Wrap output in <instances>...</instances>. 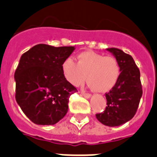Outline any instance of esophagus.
Masks as SVG:
<instances>
[{
    "label": "esophagus",
    "instance_id": "obj_1",
    "mask_svg": "<svg viewBox=\"0 0 157 157\" xmlns=\"http://www.w3.org/2000/svg\"><path fill=\"white\" fill-rule=\"evenodd\" d=\"M81 94L82 96H84L85 98H87V99H89V98L91 97V94H89V93H86V92L85 91H81Z\"/></svg>",
    "mask_w": 157,
    "mask_h": 157
}]
</instances>
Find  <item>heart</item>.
I'll return each mask as SVG.
<instances>
[{
	"label": "heart",
	"mask_w": 157,
	"mask_h": 157,
	"mask_svg": "<svg viewBox=\"0 0 157 157\" xmlns=\"http://www.w3.org/2000/svg\"><path fill=\"white\" fill-rule=\"evenodd\" d=\"M77 62L68 57L62 63L64 78L73 86H80L86 81L94 91H109L120 77L121 67L117 58L93 51H85L76 57Z\"/></svg>",
	"instance_id": "1"
}]
</instances>
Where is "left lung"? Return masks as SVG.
Here are the masks:
<instances>
[{
	"label": "left lung",
	"mask_w": 157,
	"mask_h": 157,
	"mask_svg": "<svg viewBox=\"0 0 157 157\" xmlns=\"http://www.w3.org/2000/svg\"><path fill=\"white\" fill-rule=\"evenodd\" d=\"M117 58L121 74L115 86L105 94L107 106L105 110L96 114L104 125L120 126L133 118L142 95L140 71L129 54L115 48H107Z\"/></svg>",
	"instance_id": "1"
}]
</instances>
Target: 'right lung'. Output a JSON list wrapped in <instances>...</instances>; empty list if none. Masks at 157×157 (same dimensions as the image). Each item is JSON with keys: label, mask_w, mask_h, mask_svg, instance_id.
I'll use <instances>...</instances> for the list:
<instances>
[{"label": "right lung", "mask_w": 157, "mask_h": 157, "mask_svg": "<svg viewBox=\"0 0 157 157\" xmlns=\"http://www.w3.org/2000/svg\"><path fill=\"white\" fill-rule=\"evenodd\" d=\"M75 47L37 44L21 56L15 72V100L39 125H53L66 115L71 94L77 91L63 75L62 63Z\"/></svg>", "instance_id": "add662e5"}]
</instances>
